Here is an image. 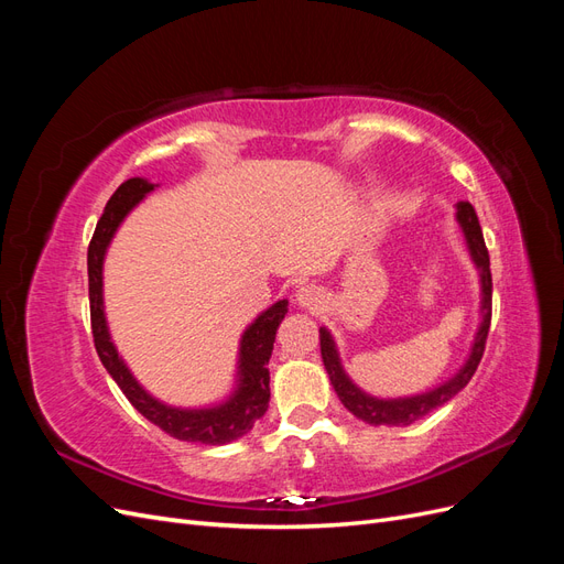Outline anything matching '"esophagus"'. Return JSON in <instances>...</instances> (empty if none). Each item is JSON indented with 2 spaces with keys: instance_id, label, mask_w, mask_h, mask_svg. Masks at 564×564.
Segmentation results:
<instances>
[{
  "instance_id": "1",
  "label": "esophagus",
  "mask_w": 564,
  "mask_h": 564,
  "mask_svg": "<svg viewBox=\"0 0 564 564\" xmlns=\"http://www.w3.org/2000/svg\"><path fill=\"white\" fill-rule=\"evenodd\" d=\"M296 303L301 308L319 311L324 305V292L317 284H303L301 289H296Z\"/></svg>"
}]
</instances>
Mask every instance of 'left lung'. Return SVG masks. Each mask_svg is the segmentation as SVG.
<instances>
[{"label":"left lung","mask_w":564,"mask_h":564,"mask_svg":"<svg viewBox=\"0 0 564 564\" xmlns=\"http://www.w3.org/2000/svg\"><path fill=\"white\" fill-rule=\"evenodd\" d=\"M456 220H458L460 230H464V235H466L468 251L473 256L477 270H480V282H482V322H480V329H477V334H475L468 360H466L464 367L458 369L456 377H452L447 383H442L440 388H435L431 392H423V395H414V398H398V400L371 398L348 379V373L344 371V367H340L332 334L324 327L319 329L322 362H324V369H327V373H329V381L336 390V395H338L340 402H344V406L348 409L350 414H355L357 419H362L365 423H371V425H409V423L423 419L425 414H431L433 409L449 402L456 395V392L464 390L468 386V381L473 379L477 365H480V360H482L489 324H491L489 251L485 247L480 220H477V214H475L470 202H458L456 204Z\"/></svg>","instance_id":"1"}]
</instances>
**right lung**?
<instances>
[{
	"label": "right lung",
	"mask_w": 564,
	"mask_h": 564,
	"mask_svg": "<svg viewBox=\"0 0 564 564\" xmlns=\"http://www.w3.org/2000/svg\"><path fill=\"white\" fill-rule=\"evenodd\" d=\"M152 187L155 185L148 183L145 178L124 181L108 199L106 212L100 216L94 230L87 253L94 346L100 362H104L115 383L122 388L127 400L139 409L150 423L160 425L164 433L176 440L202 442V445H226V442L247 435L253 429V423L265 414L270 400L268 360L272 355V344H275L280 322L286 315L289 301L282 299L275 305H270L265 313H261L249 324V329L240 340V371H237L240 373V381H237V390L232 392L230 400L209 409H178L152 398L150 392H145L141 383L131 377V371L122 362V357L117 355L104 313L106 249L124 216L152 191Z\"/></svg>",
	"instance_id": "right-lung-1"
}]
</instances>
